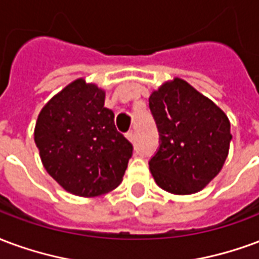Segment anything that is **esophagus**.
Here are the masks:
<instances>
[{"instance_id":"1","label":"esophagus","mask_w":259,"mask_h":259,"mask_svg":"<svg viewBox=\"0 0 259 259\" xmlns=\"http://www.w3.org/2000/svg\"><path fill=\"white\" fill-rule=\"evenodd\" d=\"M125 137H127V139L130 141V142H134V141H135V132L128 131L127 134H125Z\"/></svg>"}]
</instances>
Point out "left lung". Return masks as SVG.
Segmentation results:
<instances>
[{
    "label": "left lung",
    "mask_w": 259,
    "mask_h": 259,
    "mask_svg": "<svg viewBox=\"0 0 259 259\" xmlns=\"http://www.w3.org/2000/svg\"><path fill=\"white\" fill-rule=\"evenodd\" d=\"M149 106L160 132V148L149 161L156 184L172 194L204 189L229 153L228 116L178 77L153 91Z\"/></svg>",
    "instance_id": "left-lung-1"
}]
</instances>
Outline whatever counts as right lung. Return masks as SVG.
Instances as JSON below:
<instances>
[{"instance_id":"add662e5","label":"right lung","mask_w":259,"mask_h":259,"mask_svg":"<svg viewBox=\"0 0 259 259\" xmlns=\"http://www.w3.org/2000/svg\"><path fill=\"white\" fill-rule=\"evenodd\" d=\"M106 92L77 78L52 96L34 128L44 168L71 194L96 197L121 184L132 145L117 131Z\"/></svg>"}]
</instances>
